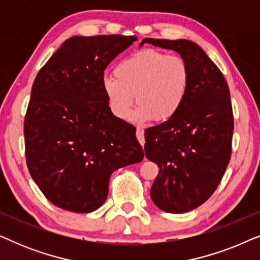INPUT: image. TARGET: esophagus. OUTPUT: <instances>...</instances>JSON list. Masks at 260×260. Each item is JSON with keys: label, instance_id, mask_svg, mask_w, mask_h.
<instances>
[{"label": "esophagus", "instance_id": "esophagus-1", "mask_svg": "<svg viewBox=\"0 0 260 260\" xmlns=\"http://www.w3.org/2000/svg\"><path fill=\"white\" fill-rule=\"evenodd\" d=\"M136 137L138 142H140L142 147H144V143H145V140H144V130L142 129V127L138 126L136 129Z\"/></svg>", "mask_w": 260, "mask_h": 260}]
</instances>
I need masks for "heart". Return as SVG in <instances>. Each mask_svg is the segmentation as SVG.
I'll return each instance as SVG.
<instances>
[{
	"instance_id": "b5f03b06",
	"label": "heart",
	"mask_w": 260,
	"mask_h": 260,
	"mask_svg": "<svg viewBox=\"0 0 260 260\" xmlns=\"http://www.w3.org/2000/svg\"><path fill=\"white\" fill-rule=\"evenodd\" d=\"M190 67L177 54L142 49L122 60L113 78L103 84L109 106L119 119H126L135 103L137 122L163 123L174 118L184 104L190 86Z\"/></svg>"
}]
</instances>
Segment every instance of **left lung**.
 <instances>
[{
	"instance_id": "obj_1",
	"label": "left lung",
	"mask_w": 260,
	"mask_h": 260,
	"mask_svg": "<svg viewBox=\"0 0 260 260\" xmlns=\"http://www.w3.org/2000/svg\"><path fill=\"white\" fill-rule=\"evenodd\" d=\"M173 49L190 67V86L179 113L148 127L144 151L158 166L150 197L168 213L193 211L218 188L232 154L233 111L230 88L218 66L195 42L145 38Z\"/></svg>"
}]
</instances>
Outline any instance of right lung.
<instances>
[{"label": "right lung", "mask_w": 260, "mask_h": 260, "mask_svg": "<svg viewBox=\"0 0 260 260\" xmlns=\"http://www.w3.org/2000/svg\"><path fill=\"white\" fill-rule=\"evenodd\" d=\"M131 35L72 37L39 71L24 117L26 162L56 207L90 213L104 204L111 174L141 162L136 127L111 112L104 71Z\"/></svg>", "instance_id": "1"}]
</instances>
